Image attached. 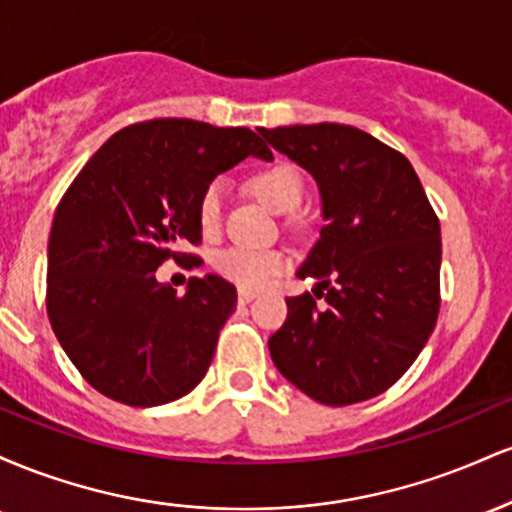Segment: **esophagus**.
<instances>
[{
	"mask_svg": "<svg viewBox=\"0 0 512 512\" xmlns=\"http://www.w3.org/2000/svg\"><path fill=\"white\" fill-rule=\"evenodd\" d=\"M252 298H257V293H255V291H248V289H238V303H240V305L250 303Z\"/></svg>",
	"mask_w": 512,
	"mask_h": 512,
	"instance_id": "esophagus-1",
	"label": "esophagus"
}]
</instances>
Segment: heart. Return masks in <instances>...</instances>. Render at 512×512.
<instances>
[{
	"label": "heart",
	"instance_id": "1",
	"mask_svg": "<svg viewBox=\"0 0 512 512\" xmlns=\"http://www.w3.org/2000/svg\"><path fill=\"white\" fill-rule=\"evenodd\" d=\"M250 190L260 202L274 214H286L301 202L303 195V182L296 168L289 163H276L260 170L257 175L250 178ZM221 185L214 182L204 190L202 199H199V221L204 228H214L221 219ZM289 257L281 250L272 248H248V245H233L219 252L216 257V269L226 276L228 281L238 284L240 289L257 291L269 286L281 269L286 267Z\"/></svg>",
	"mask_w": 512,
	"mask_h": 512
}]
</instances>
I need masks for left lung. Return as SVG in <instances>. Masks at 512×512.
Segmentation results:
<instances>
[{
	"mask_svg": "<svg viewBox=\"0 0 512 512\" xmlns=\"http://www.w3.org/2000/svg\"><path fill=\"white\" fill-rule=\"evenodd\" d=\"M257 132L317 182L320 238L298 267L310 293L286 298L269 337L279 373L310 399L344 407L395 385L440 308V223L399 151L337 122ZM321 291L317 292L316 289Z\"/></svg>",
	"mask_w": 512,
	"mask_h": 512,
	"instance_id": "8db88e82",
	"label": "left lung"
}]
</instances>
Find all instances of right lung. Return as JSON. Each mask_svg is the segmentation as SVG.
I'll return each instance as SVG.
<instances>
[{
  "instance_id": "right-lung-1",
  "label": "right lung",
  "mask_w": 512,
  "mask_h": 512,
  "mask_svg": "<svg viewBox=\"0 0 512 512\" xmlns=\"http://www.w3.org/2000/svg\"><path fill=\"white\" fill-rule=\"evenodd\" d=\"M272 151L248 127L166 117L129 125L96 151L55 211L48 240V317L76 370L105 397L158 407L202 383L236 286L216 274L178 296L163 260H192L199 199L211 180Z\"/></svg>"
}]
</instances>
